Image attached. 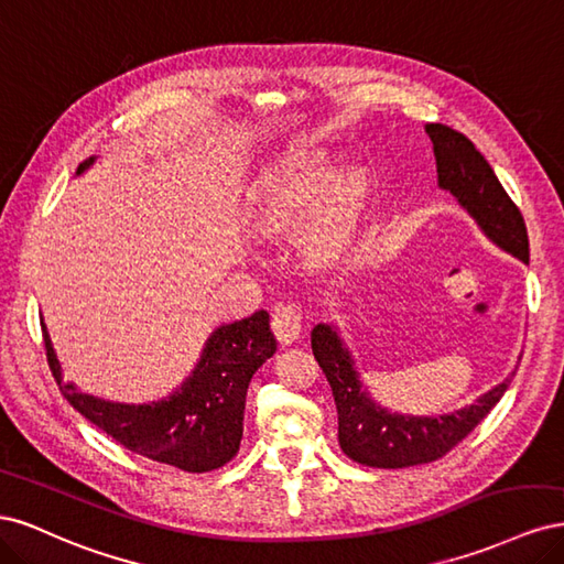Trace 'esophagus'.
I'll return each instance as SVG.
<instances>
[{"mask_svg": "<svg viewBox=\"0 0 564 564\" xmlns=\"http://www.w3.org/2000/svg\"><path fill=\"white\" fill-rule=\"evenodd\" d=\"M272 332L282 346L294 344L303 332V311L299 303H280L272 313Z\"/></svg>", "mask_w": 564, "mask_h": 564, "instance_id": "34e87169", "label": "esophagus"}]
</instances>
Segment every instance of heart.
<instances>
[{
    "instance_id": "1",
    "label": "heart",
    "mask_w": 564,
    "mask_h": 564,
    "mask_svg": "<svg viewBox=\"0 0 564 564\" xmlns=\"http://www.w3.org/2000/svg\"><path fill=\"white\" fill-rule=\"evenodd\" d=\"M332 158L322 150H299L280 158L265 169L256 187V224L270 230L294 226L322 194L305 235L313 251L322 256L338 251L355 228L365 197V176L357 169H348L332 178Z\"/></svg>"
}]
</instances>
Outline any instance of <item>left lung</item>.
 Returning a JSON list of instances; mask_svg holds the SVG:
<instances>
[{
  "instance_id": "8db88e82",
  "label": "left lung",
  "mask_w": 564,
  "mask_h": 564,
  "mask_svg": "<svg viewBox=\"0 0 564 564\" xmlns=\"http://www.w3.org/2000/svg\"><path fill=\"white\" fill-rule=\"evenodd\" d=\"M425 133L431 135L435 152L437 185L454 195L494 245L529 263L524 218L480 150L464 133L445 124H425ZM311 346L332 386L338 412V445L348 458L371 468H406L442 458L491 412L508 390L510 377H516L513 371L503 383L494 386L475 404L458 412L404 416L390 414L362 390L350 350L334 324H317L311 334Z\"/></svg>"
}]
</instances>
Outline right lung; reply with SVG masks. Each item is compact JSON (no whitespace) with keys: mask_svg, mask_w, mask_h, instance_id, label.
<instances>
[{"mask_svg":"<svg viewBox=\"0 0 564 564\" xmlns=\"http://www.w3.org/2000/svg\"><path fill=\"white\" fill-rule=\"evenodd\" d=\"M96 158L77 166L87 172ZM46 360L54 379L77 412L133 454L187 473L220 468L237 454L242 440L249 381L278 350L265 311L220 324L204 344L202 357L181 388L148 404H122L89 395L63 381V369L42 319Z\"/></svg>","mask_w":564,"mask_h":564,"instance_id":"add662e5","label":"right lung"}]
</instances>
